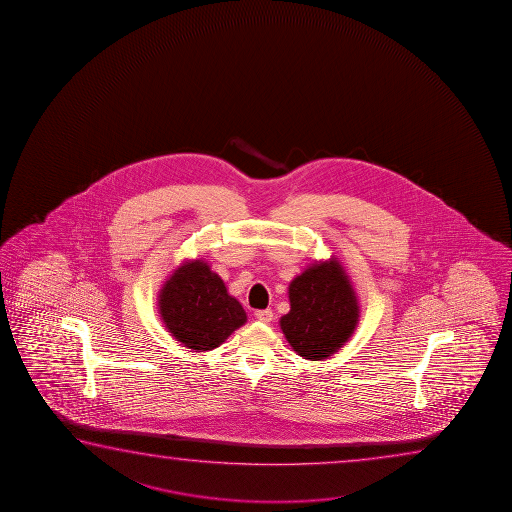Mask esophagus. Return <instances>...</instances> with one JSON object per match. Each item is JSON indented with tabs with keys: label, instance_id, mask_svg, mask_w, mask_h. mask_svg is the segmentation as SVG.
Returning a JSON list of instances; mask_svg holds the SVG:
<instances>
[{
	"label": "esophagus",
	"instance_id": "34e87169",
	"mask_svg": "<svg viewBox=\"0 0 512 512\" xmlns=\"http://www.w3.org/2000/svg\"><path fill=\"white\" fill-rule=\"evenodd\" d=\"M255 318L262 323H271L273 322V311L271 309H260L255 313Z\"/></svg>",
	"mask_w": 512,
	"mask_h": 512
}]
</instances>
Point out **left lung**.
<instances>
[{
	"label": "left lung",
	"instance_id": "left-lung-1",
	"mask_svg": "<svg viewBox=\"0 0 512 512\" xmlns=\"http://www.w3.org/2000/svg\"><path fill=\"white\" fill-rule=\"evenodd\" d=\"M290 311L280 329L306 360H325L350 341L360 322V301L343 262L315 260L288 285Z\"/></svg>",
	"mask_w": 512,
	"mask_h": 512
}]
</instances>
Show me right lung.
I'll return each mask as SVG.
<instances>
[{"label":"right lung","mask_w":512,"mask_h":512,"mask_svg":"<svg viewBox=\"0 0 512 512\" xmlns=\"http://www.w3.org/2000/svg\"><path fill=\"white\" fill-rule=\"evenodd\" d=\"M157 309L169 336L197 353L215 350L248 320L241 302L203 257L182 260L166 276Z\"/></svg>","instance_id":"1"}]
</instances>
